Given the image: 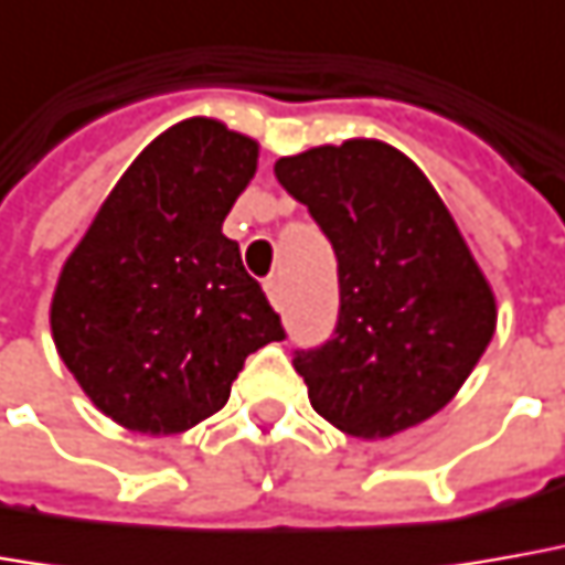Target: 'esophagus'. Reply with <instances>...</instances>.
Here are the masks:
<instances>
[{
	"instance_id": "1",
	"label": "esophagus",
	"mask_w": 565,
	"mask_h": 565,
	"mask_svg": "<svg viewBox=\"0 0 565 565\" xmlns=\"http://www.w3.org/2000/svg\"><path fill=\"white\" fill-rule=\"evenodd\" d=\"M266 297H268V302L275 306V309H281V302H284L281 278H268V281H266Z\"/></svg>"
}]
</instances>
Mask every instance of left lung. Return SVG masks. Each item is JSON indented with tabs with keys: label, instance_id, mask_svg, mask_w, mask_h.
Segmentation results:
<instances>
[{
	"label": "left lung",
	"instance_id": "obj_1",
	"mask_svg": "<svg viewBox=\"0 0 565 565\" xmlns=\"http://www.w3.org/2000/svg\"><path fill=\"white\" fill-rule=\"evenodd\" d=\"M275 175L337 253L333 337L294 355L312 408L359 439L424 424L470 377L498 321L448 206L377 138L281 157Z\"/></svg>",
	"mask_w": 565,
	"mask_h": 565
}]
</instances>
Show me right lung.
Segmentation results:
<instances>
[{
	"label": "right lung",
	"instance_id": "right-lung-1",
	"mask_svg": "<svg viewBox=\"0 0 565 565\" xmlns=\"http://www.w3.org/2000/svg\"><path fill=\"white\" fill-rule=\"evenodd\" d=\"M259 145L191 117L122 172L61 268L52 337L92 405L132 433L172 436L216 414L247 355L284 340L222 222Z\"/></svg>",
	"mask_w": 565,
	"mask_h": 565
}]
</instances>
